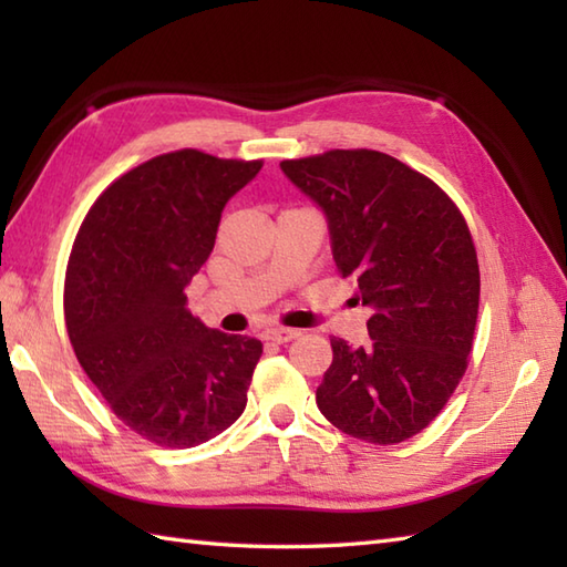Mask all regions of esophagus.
Segmentation results:
<instances>
[{
  "instance_id": "34e87169",
  "label": "esophagus",
  "mask_w": 567,
  "mask_h": 567,
  "mask_svg": "<svg viewBox=\"0 0 567 567\" xmlns=\"http://www.w3.org/2000/svg\"><path fill=\"white\" fill-rule=\"evenodd\" d=\"M299 331L297 329H270L265 333V341L270 343H290L292 339H297Z\"/></svg>"
}]
</instances>
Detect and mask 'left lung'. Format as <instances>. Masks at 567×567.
<instances>
[{"label": "left lung", "instance_id": "obj_1", "mask_svg": "<svg viewBox=\"0 0 567 567\" xmlns=\"http://www.w3.org/2000/svg\"><path fill=\"white\" fill-rule=\"evenodd\" d=\"M329 219L333 260L372 309L370 343L331 339L317 406L375 445L424 431L467 370L480 265L465 216L445 192L388 153L353 148L282 161Z\"/></svg>", "mask_w": 567, "mask_h": 567}]
</instances>
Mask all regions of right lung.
Segmentation results:
<instances>
[{"label": "right lung", "mask_w": 567, "mask_h": 567, "mask_svg": "<svg viewBox=\"0 0 567 567\" xmlns=\"http://www.w3.org/2000/svg\"><path fill=\"white\" fill-rule=\"evenodd\" d=\"M262 161L197 148L155 155L106 187L65 270V327L112 412L163 449H192L244 414L262 343L189 315L185 287L214 250L221 212Z\"/></svg>", "instance_id": "add662e5"}]
</instances>
